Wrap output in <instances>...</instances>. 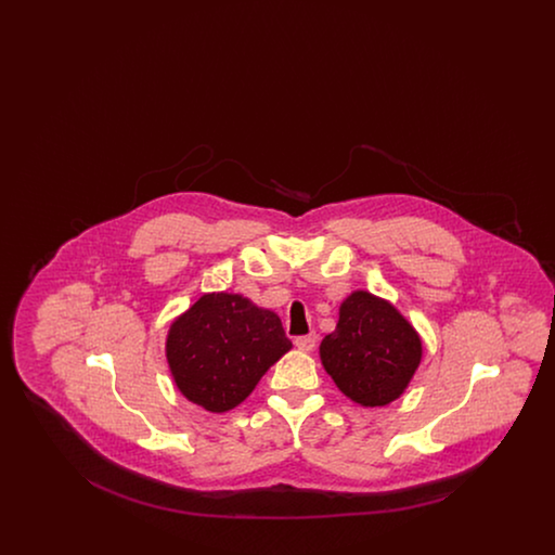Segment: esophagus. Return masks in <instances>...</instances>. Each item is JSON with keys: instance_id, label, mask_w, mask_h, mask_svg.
Here are the masks:
<instances>
[{"instance_id": "esophagus-1", "label": "esophagus", "mask_w": 555, "mask_h": 555, "mask_svg": "<svg viewBox=\"0 0 555 555\" xmlns=\"http://www.w3.org/2000/svg\"><path fill=\"white\" fill-rule=\"evenodd\" d=\"M317 335L310 333V335H301V337H295V345L304 351H312L317 347Z\"/></svg>"}]
</instances>
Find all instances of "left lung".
I'll return each mask as SVG.
<instances>
[{"label": "left lung", "instance_id": "obj_1", "mask_svg": "<svg viewBox=\"0 0 555 555\" xmlns=\"http://www.w3.org/2000/svg\"><path fill=\"white\" fill-rule=\"evenodd\" d=\"M423 344L396 308L366 291L351 293L335 333L320 344V360L345 396L387 405L403 393L421 364Z\"/></svg>", "mask_w": 555, "mask_h": 555}]
</instances>
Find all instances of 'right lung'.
Listing matches in <instances>:
<instances>
[{
    "label": "right lung",
    "mask_w": 555,
    "mask_h": 555,
    "mask_svg": "<svg viewBox=\"0 0 555 555\" xmlns=\"http://www.w3.org/2000/svg\"><path fill=\"white\" fill-rule=\"evenodd\" d=\"M291 341L281 318L247 297L210 293L170 326L166 358L181 393L208 412H227L254 391Z\"/></svg>",
    "instance_id": "add662e5"
}]
</instances>
